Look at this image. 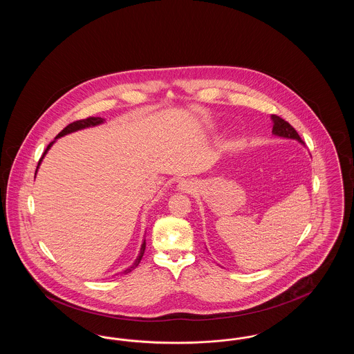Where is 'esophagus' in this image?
I'll list each match as a JSON object with an SVG mask.
<instances>
[{"mask_svg":"<svg viewBox=\"0 0 354 354\" xmlns=\"http://www.w3.org/2000/svg\"><path fill=\"white\" fill-rule=\"evenodd\" d=\"M180 187H182V189H187V187H185V185H180Z\"/></svg>","mask_w":354,"mask_h":354,"instance_id":"esophagus-1","label":"esophagus"}]
</instances>
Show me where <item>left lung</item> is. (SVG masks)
Listing matches in <instances>:
<instances>
[{"instance_id": "8db88e82", "label": "left lung", "mask_w": 354, "mask_h": 354, "mask_svg": "<svg viewBox=\"0 0 354 354\" xmlns=\"http://www.w3.org/2000/svg\"><path fill=\"white\" fill-rule=\"evenodd\" d=\"M270 118L273 120V129H272L273 135L288 138V139H295V140H299L300 143H304L300 135L297 134V131L286 120L277 115H272Z\"/></svg>"}]
</instances>
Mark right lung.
<instances>
[{
  "label": "right lung",
  "instance_id": "right-lung-1",
  "mask_svg": "<svg viewBox=\"0 0 354 354\" xmlns=\"http://www.w3.org/2000/svg\"><path fill=\"white\" fill-rule=\"evenodd\" d=\"M103 122H104V119L100 118V117H88V118L81 119V120H75V122H73V123L68 124V126H66V127H65L59 134L55 136V139H58V138H61V136H64V135L70 134V133H74V131H78V130H82V129H86V127H93V126L101 124ZM55 139L49 143V146L46 147V150L44 152V155L41 156V159H39V162H38V166H37V169L39 167V165H41V162H42L44 156L46 155V152L49 151V149L53 146V143L55 142ZM37 169H35V172H37ZM145 250H146V240H143V243H142L140 251H139V254H138V257H136L134 264H133L130 268H127V270H124V273H129V272H131V270H135V268L138 267V264L140 263V260H142V257H143Z\"/></svg>",
  "mask_w": 354,
  "mask_h": 354
}]
</instances>
